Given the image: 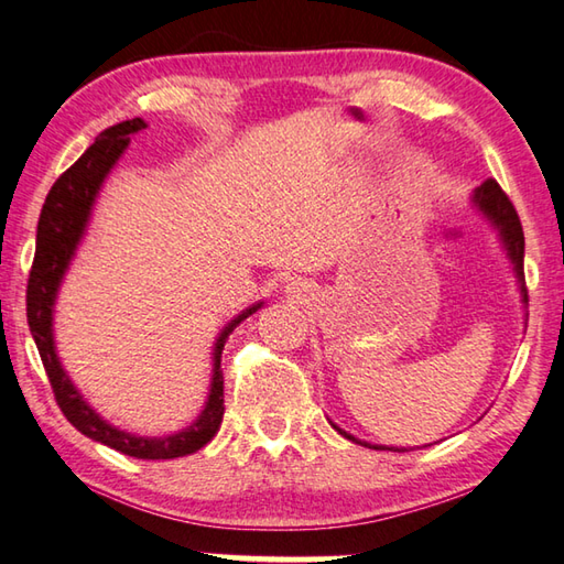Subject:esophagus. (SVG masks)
Listing matches in <instances>:
<instances>
[{
	"instance_id": "esophagus-1",
	"label": "esophagus",
	"mask_w": 564,
	"mask_h": 564,
	"mask_svg": "<svg viewBox=\"0 0 564 564\" xmlns=\"http://www.w3.org/2000/svg\"><path fill=\"white\" fill-rule=\"evenodd\" d=\"M286 292H290L292 296H296V300H300L302 292H306V286H302L300 282H292V284H286Z\"/></svg>"
}]
</instances>
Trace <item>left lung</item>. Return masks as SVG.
Segmentation results:
<instances>
[{"label": "left lung", "mask_w": 564, "mask_h": 564, "mask_svg": "<svg viewBox=\"0 0 564 564\" xmlns=\"http://www.w3.org/2000/svg\"><path fill=\"white\" fill-rule=\"evenodd\" d=\"M471 206L479 210V214L491 223V228L498 232V240H501V248L506 252L508 262H511L516 282H518V292H520V302H523V310H528V290H525V274H523V254H525V238H523V226H520V218L516 214V208L508 196L501 191L494 178H488L481 186L474 188L471 194ZM525 324H528V314H525ZM332 422V420H328ZM332 427L344 434L346 440L364 444L368 449H380V452H410L405 447H388V444H370L354 437V434L338 427L336 422H332Z\"/></svg>", "instance_id": "1"}]
</instances>
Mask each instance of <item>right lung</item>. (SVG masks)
<instances>
[{
  "label": "right lung",
  "mask_w": 564,
  "mask_h": 564,
  "mask_svg": "<svg viewBox=\"0 0 564 564\" xmlns=\"http://www.w3.org/2000/svg\"><path fill=\"white\" fill-rule=\"evenodd\" d=\"M144 127L147 122L142 117H134V120H124L100 132L98 140L85 150L78 162L66 174H61L58 182L51 186L36 228V254L26 286V318L41 360H44L53 395H56L61 412L66 414L73 427L93 442H100L115 452L134 456V459H176V456L194 454L200 447H206L220 430L223 412H226L220 370L223 346H226L232 328L242 318L258 312L264 302L248 306V310L232 316L220 328L214 344V354H210V386L204 408L184 430L164 434V437H140V434L115 427L112 422L100 417V412L93 410L90 402L76 388V382L66 373V368H63L56 350V336H53V314H56L61 284L66 280V272L73 258H76L85 232H88L95 200H98L105 178L110 176L115 164L120 162V156L130 147V137L142 132Z\"/></svg>",
  "instance_id": "add662e5"
}]
</instances>
